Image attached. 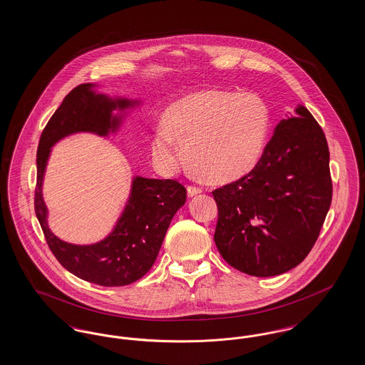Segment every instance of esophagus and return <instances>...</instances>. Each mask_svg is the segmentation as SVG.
<instances>
[{
    "label": "esophagus",
    "instance_id": "34e87169",
    "mask_svg": "<svg viewBox=\"0 0 365 365\" xmlns=\"http://www.w3.org/2000/svg\"><path fill=\"white\" fill-rule=\"evenodd\" d=\"M201 192H202V189H200V187H195V186H189L187 187V195L189 197H194V195L201 194Z\"/></svg>",
    "mask_w": 365,
    "mask_h": 365
}]
</instances>
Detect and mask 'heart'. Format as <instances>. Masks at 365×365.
I'll list each match as a JSON object with an SVG mask.
<instances>
[{
  "mask_svg": "<svg viewBox=\"0 0 365 365\" xmlns=\"http://www.w3.org/2000/svg\"><path fill=\"white\" fill-rule=\"evenodd\" d=\"M271 119L260 97L225 90H202L171 105L165 125L157 127L152 155L161 168L179 163L216 182L249 174L264 153ZM178 141L184 146L182 156Z\"/></svg>",
  "mask_w": 365,
  "mask_h": 365,
  "instance_id": "b5f03b06",
  "label": "heart"
}]
</instances>
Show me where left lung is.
Instances as JSON below:
<instances>
[{"label": "left lung", "mask_w": 365, "mask_h": 365, "mask_svg": "<svg viewBox=\"0 0 365 365\" xmlns=\"http://www.w3.org/2000/svg\"><path fill=\"white\" fill-rule=\"evenodd\" d=\"M212 194L219 210L213 240L231 267L259 278L290 271L311 252L330 209L322 127L298 105L275 127L259 164Z\"/></svg>", "instance_id": "8db88e82"}]
</instances>
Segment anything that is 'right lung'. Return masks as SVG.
Here are the masks:
<instances>
[{"label": "right lung", "instance_id": "1", "mask_svg": "<svg viewBox=\"0 0 365 365\" xmlns=\"http://www.w3.org/2000/svg\"><path fill=\"white\" fill-rule=\"evenodd\" d=\"M94 86L83 83L71 90L42 131L36 152L34 208L49 249L67 271L90 283L116 287L138 280L152 268L175 213L186 202V189L174 179L135 176L122 216L105 240L94 245H72L52 234L42 198L51 148L75 133L86 131L101 137L115 133L122 116H113L112 110H124L139 104L97 94Z\"/></svg>", "mask_w": 365, "mask_h": 365}]
</instances>
